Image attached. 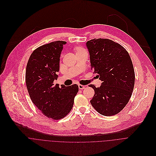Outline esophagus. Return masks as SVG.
<instances>
[{"mask_svg": "<svg viewBox=\"0 0 156 156\" xmlns=\"http://www.w3.org/2000/svg\"><path fill=\"white\" fill-rule=\"evenodd\" d=\"M78 87H79V89H80V90H82V89H83V88H85V86H84V85H80V84H79V85H78Z\"/></svg>", "mask_w": 156, "mask_h": 156, "instance_id": "1", "label": "esophagus"}]
</instances>
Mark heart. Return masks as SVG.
Here are the masks:
<instances>
[{
  "label": "heart",
  "instance_id": "1",
  "mask_svg": "<svg viewBox=\"0 0 156 156\" xmlns=\"http://www.w3.org/2000/svg\"><path fill=\"white\" fill-rule=\"evenodd\" d=\"M74 50L76 52V55H79V54H83V53H87L86 50L82 47H74Z\"/></svg>",
  "mask_w": 156,
  "mask_h": 156
}]
</instances>
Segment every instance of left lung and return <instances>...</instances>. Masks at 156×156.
Masks as SVG:
<instances>
[{
  "instance_id": "obj_1",
  "label": "left lung",
  "mask_w": 156,
  "mask_h": 156,
  "mask_svg": "<svg viewBox=\"0 0 156 156\" xmlns=\"http://www.w3.org/2000/svg\"><path fill=\"white\" fill-rule=\"evenodd\" d=\"M86 45L91 68L103 81L100 87L88 85L95 91L90 103L101 115H115L127 105L133 90L135 76L130 56L125 48L108 39H93Z\"/></svg>"
}]
</instances>
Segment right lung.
I'll use <instances>...</instances> for the list:
<instances>
[{"label":"right lung","mask_w":156,"mask_h":156,"mask_svg":"<svg viewBox=\"0 0 156 156\" xmlns=\"http://www.w3.org/2000/svg\"><path fill=\"white\" fill-rule=\"evenodd\" d=\"M65 41H54L42 45L30 55L26 69V83L33 103L48 118L59 120L71 111L79 91L76 84L54 85L58 76L59 57Z\"/></svg>","instance_id":"obj_1"}]
</instances>
